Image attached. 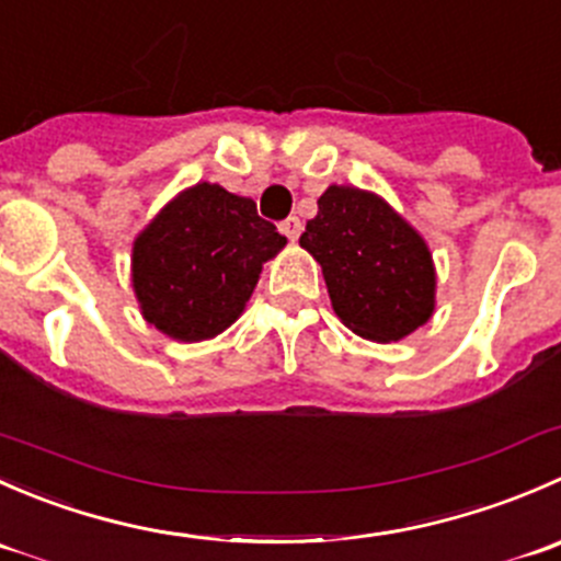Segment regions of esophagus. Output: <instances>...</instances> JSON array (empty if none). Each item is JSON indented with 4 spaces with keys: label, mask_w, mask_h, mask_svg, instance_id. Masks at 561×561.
<instances>
[{
    "label": "esophagus",
    "mask_w": 561,
    "mask_h": 561,
    "mask_svg": "<svg viewBox=\"0 0 561 561\" xmlns=\"http://www.w3.org/2000/svg\"><path fill=\"white\" fill-rule=\"evenodd\" d=\"M279 230L287 236V239L296 241L298 236H301V219H298V217H287L285 222L279 225Z\"/></svg>",
    "instance_id": "obj_1"
}]
</instances>
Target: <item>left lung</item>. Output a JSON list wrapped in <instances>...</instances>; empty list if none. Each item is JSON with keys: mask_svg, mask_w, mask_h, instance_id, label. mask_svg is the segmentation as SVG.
Wrapping results in <instances>:
<instances>
[{"mask_svg": "<svg viewBox=\"0 0 561 561\" xmlns=\"http://www.w3.org/2000/svg\"><path fill=\"white\" fill-rule=\"evenodd\" d=\"M301 247L320 263L333 312L358 336L399 342L434 314L432 252L375 192L328 186Z\"/></svg>", "mask_w": 561, "mask_h": 561, "instance_id": "1", "label": "left lung"}]
</instances>
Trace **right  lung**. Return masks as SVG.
Returning <instances> with one entry per match:
<instances>
[{
    "instance_id": "add662e5",
    "label": "right lung",
    "mask_w": 561,
    "mask_h": 561,
    "mask_svg": "<svg viewBox=\"0 0 561 561\" xmlns=\"http://www.w3.org/2000/svg\"><path fill=\"white\" fill-rule=\"evenodd\" d=\"M287 244L257 206L219 184L179 192L133 244V290L149 325L203 342L244 312L265 260Z\"/></svg>"
}]
</instances>
